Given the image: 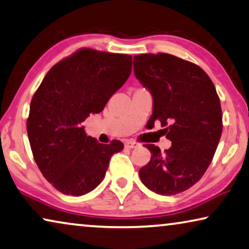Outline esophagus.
<instances>
[{
	"mask_svg": "<svg viewBox=\"0 0 249 249\" xmlns=\"http://www.w3.org/2000/svg\"><path fill=\"white\" fill-rule=\"evenodd\" d=\"M140 144L135 142V141H132V140H127L125 141V147L127 148H135V147H139Z\"/></svg>",
	"mask_w": 249,
	"mask_h": 249,
	"instance_id": "obj_1",
	"label": "esophagus"
}]
</instances>
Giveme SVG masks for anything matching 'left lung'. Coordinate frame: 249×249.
<instances>
[{"mask_svg":"<svg viewBox=\"0 0 249 249\" xmlns=\"http://www.w3.org/2000/svg\"><path fill=\"white\" fill-rule=\"evenodd\" d=\"M135 77L150 89L153 113L172 142L164 152L146 144L151 160L139 171L150 190L173 196L191 188L210 165L222 133L220 99L209 76L199 66L169 53L137 54Z\"/></svg>","mask_w":249,"mask_h":249,"instance_id":"obj_1","label":"left lung"}]
</instances>
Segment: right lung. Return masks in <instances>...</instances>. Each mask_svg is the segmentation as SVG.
Masks as SVG:
<instances>
[{
	"label": "right lung",
	"mask_w": 249,
	"mask_h": 249,
	"mask_svg": "<svg viewBox=\"0 0 249 249\" xmlns=\"http://www.w3.org/2000/svg\"><path fill=\"white\" fill-rule=\"evenodd\" d=\"M132 71V55L81 48L51 68L33 95L27 132L47 181L67 196L88 194L102 182L121 141L101 144L83 122L98 114Z\"/></svg>",
	"instance_id": "add662e5"
}]
</instances>
